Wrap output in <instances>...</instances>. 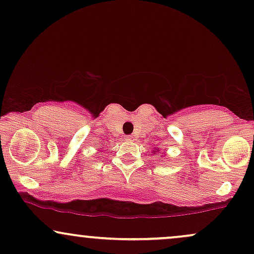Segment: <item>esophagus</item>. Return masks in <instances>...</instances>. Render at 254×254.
Returning a JSON list of instances; mask_svg holds the SVG:
<instances>
[{"mask_svg":"<svg viewBox=\"0 0 254 254\" xmlns=\"http://www.w3.org/2000/svg\"><path fill=\"white\" fill-rule=\"evenodd\" d=\"M126 141H130V142H134L135 136H134V135H128V136H126Z\"/></svg>","mask_w":254,"mask_h":254,"instance_id":"obj_1","label":"esophagus"}]
</instances>
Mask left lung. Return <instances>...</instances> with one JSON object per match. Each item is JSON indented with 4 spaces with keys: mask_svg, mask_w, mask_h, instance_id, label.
Listing matches in <instances>:
<instances>
[{
    "mask_svg": "<svg viewBox=\"0 0 254 254\" xmlns=\"http://www.w3.org/2000/svg\"><path fill=\"white\" fill-rule=\"evenodd\" d=\"M153 151H154V153H155V151H157V154H159L160 150H159V149H155V150H153Z\"/></svg>",
    "mask_w": 254,
    "mask_h": 254,
    "instance_id": "left-lung-1",
    "label": "left lung"
}]
</instances>
